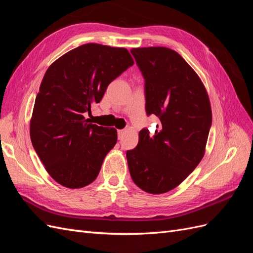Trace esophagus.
<instances>
[{
	"mask_svg": "<svg viewBox=\"0 0 253 253\" xmlns=\"http://www.w3.org/2000/svg\"><path fill=\"white\" fill-rule=\"evenodd\" d=\"M125 135V131L124 129H119L118 131V139H122V137Z\"/></svg>",
	"mask_w": 253,
	"mask_h": 253,
	"instance_id": "obj_1",
	"label": "esophagus"
}]
</instances>
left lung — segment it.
<instances>
[{
  "instance_id": "1",
  "label": "left lung",
  "mask_w": 253,
  "mask_h": 253,
  "mask_svg": "<svg viewBox=\"0 0 253 253\" xmlns=\"http://www.w3.org/2000/svg\"><path fill=\"white\" fill-rule=\"evenodd\" d=\"M145 80V111L160 120L139 132L126 152L129 174L144 192L163 194L185 180L205 155L212 124L208 93L178 52L155 46L131 50Z\"/></svg>"
}]
</instances>
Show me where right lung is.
Here are the masks:
<instances>
[{
    "instance_id": "obj_1",
    "label": "right lung",
    "mask_w": 253,
    "mask_h": 253,
    "mask_svg": "<svg viewBox=\"0 0 253 253\" xmlns=\"http://www.w3.org/2000/svg\"><path fill=\"white\" fill-rule=\"evenodd\" d=\"M133 64L126 48L87 43L64 53L45 73L29 133L45 170L61 186L79 189L96 179L117 131L89 124L84 115Z\"/></svg>"
}]
</instances>
